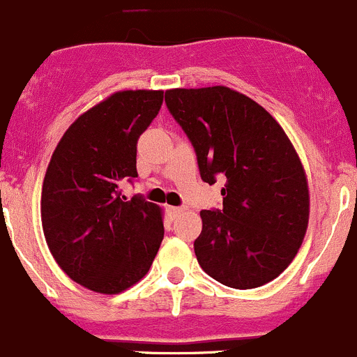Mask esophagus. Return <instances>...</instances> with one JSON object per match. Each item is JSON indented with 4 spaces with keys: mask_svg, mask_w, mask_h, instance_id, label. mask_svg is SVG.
Wrapping results in <instances>:
<instances>
[{
    "mask_svg": "<svg viewBox=\"0 0 357 357\" xmlns=\"http://www.w3.org/2000/svg\"><path fill=\"white\" fill-rule=\"evenodd\" d=\"M168 213H170L172 218H175V217H177V215L182 213V208H178V206H168Z\"/></svg>",
    "mask_w": 357,
    "mask_h": 357,
    "instance_id": "34e87169",
    "label": "esophagus"
}]
</instances>
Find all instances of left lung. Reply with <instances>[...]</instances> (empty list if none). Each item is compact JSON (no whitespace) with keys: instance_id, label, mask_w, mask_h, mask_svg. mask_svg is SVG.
Masks as SVG:
<instances>
[{"instance_id":"left-lung-1","label":"left lung","mask_w":357,"mask_h":357,"mask_svg":"<svg viewBox=\"0 0 357 357\" xmlns=\"http://www.w3.org/2000/svg\"><path fill=\"white\" fill-rule=\"evenodd\" d=\"M165 102L196 151L201 178L225 180L222 210L201 211V269L236 290L276 280L309 224V185L294 144L262 105L227 86L175 88Z\"/></svg>"}]
</instances>
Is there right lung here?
I'll use <instances>...</instances> for the list:
<instances>
[{
  "mask_svg": "<svg viewBox=\"0 0 357 357\" xmlns=\"http://www.w3.org/2000/svg\"><path fill=\"white\" fill-rule=\"evenodd\" d=\"M161 90H125L67 128L41 190V222L60 269L91 291L121 294L147 274L165 236L163 211L119 183L137 174V142L160 112Z\"/></svg>",
  "mask_w": 357,
  "mask_h": 357,
  "instance_id": "1",
  "label": "right lung"
}]
</instances>
